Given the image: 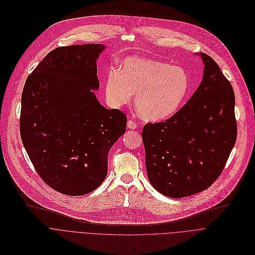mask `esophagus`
Instances as JSON below:
<instances>
[{
	"label": "esophagus",
	"instance_id": "esophagus-1",
	"mask_svg": "<svg viewBox=\"0 0 255 255\" xmlns=\"http://www.w3.org/2000/svg\"><path fill=\"white\" fill-rule=\"evenodd\" d=\"M128 128H130V129H135V128H137V126H136V124H135L134 121L128 120Z\"/></svg>",
	"mask_w": 255,
	"mask_h": 255
}]
</instances>
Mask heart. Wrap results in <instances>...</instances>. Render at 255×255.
I'll list each match as a JSON object with an SVG mask.
<instances>
[{
	"label": "heart",
	"mask_w": 255,
	"mask_h": 255,
	"mask_svg": "<svg viewBox=\"0 0 255 255\" xmlns=\"http://www.w3.org/2000/svg\"><path fill=\"white\" fill-rule=\"evenodd\" d=\"M106 96L115 108L128 105L134 94L137 114L146 121L175 115L190 91L187 71L159 60L128 57L106 77Z\"/></svg>",
	"instance_id": "1"
}]
</instances>
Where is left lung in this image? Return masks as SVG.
Masks as SVG:
<instances>
[{"label":"left lung","instance_id":"1","mask_svg":"<svg viewBox=\"0 0 255 255\" xmlns=\"http://www.w3.org/2000/svg\"><path fill=\"white\" fill-rule=\"evenodd\" d=\"M203 80L187 104L141 131L151 186L171 198L208 189L221 175L237 137L235 96L218 64L200 53Z\"/></svg>","mask_w":255,"mask_h":255}]
</instances>
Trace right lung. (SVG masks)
Masks as SVG:
<instances>
[{"mask_svg":"<svg viewBox=\"0 0 255 255\" xmlns=\"http://www.w3.org/2000/svg\"><path fill=\"white\" fill-rule=\"evenodd\" d=\"M103 44L58 47L28 76L21 98L20 133L41 179L55 191L81 196L108 174L113 144L127 116L96 99V60Z\"/></svg>","mask_w":255,"mask_h":255,"instance_id":"right-lung-1","label":"right lung"}]
</instances>
